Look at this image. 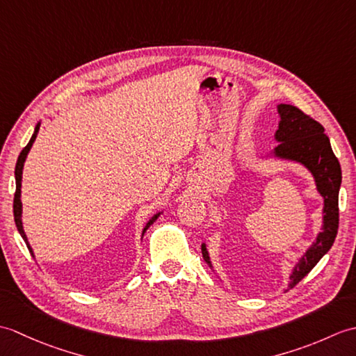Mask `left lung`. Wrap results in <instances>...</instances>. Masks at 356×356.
Segmentation results:
<instances>
[{
  "label": "left lung",
  "mask_w": 356,
  "mask_h": 356,
  "mask_svg": "<svg viewBox=\"0 0 356 356\" xmlns=\"http://www.w3.org/2000/svg\"><path fill=\"white\" fill-rule=\"evenodd\" d=\"M278 113L282 120L278 124L275 139L280 143L274 149V154L303 163L312 172L316 190L324 199L323 231L300 261L295 264L291 283L287 287V289H292L314 269L321 257L334 245L339 223L338 193L341 185V166L332 151L330 140L320 122L289 104H280ZM202 255L208 266L213 268L205 245H202Z\"/></svg>",
  "instance_id": "obj_1"
}]
</instances>
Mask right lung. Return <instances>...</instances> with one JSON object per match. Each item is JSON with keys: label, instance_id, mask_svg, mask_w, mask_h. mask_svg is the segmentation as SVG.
Here are the masks:
<instances>
[{"label": "right lung", "instance_id": "right-lung-1", "mask_svg": "<svg viewBox=\"0 0 356 356\" xmlns=\"http://www.w3.org/2000/svg\"><path fill=\"white\" fill-rule=\"evenodd\" d=\"M38 130H40V124H38V125L35 127L33 136H32V138H30L27 145H26L24 148H22V151H21L19 156H18L17 166H15V180H17V191H15V197H13V217H15V225H17V228H18V231H19V234H21V237L24 238L26 245H27V248H29V251H30V254H32V255H33V251H32V248H30V245H29L27 237H26V234H24V229H22V222H21V213H22V203H21V179H22V166H24L27 153L30 151V148H32L33 142H35V139H36ZM159 216H161V213L156 214V216H154L153 218H151V220L147 223L145 228H143L142 236H143V234H145V231L149 228V225H153V223L156 222V218H157Z\"/></svg>", "mask_w": 356, "mask_h": 356}]
</instances>
